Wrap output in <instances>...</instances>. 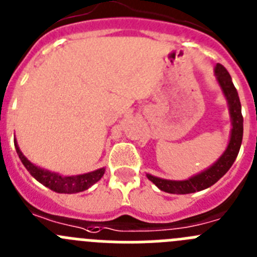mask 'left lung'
<instances>
[{
	"label": "left lung",
	"instance_id": "left-lung-1",
	"mask_svg": "<svg viewBox=\"0 0 257 257\" xmlns=\"http://www.w3.org/2000/svg\"><path fill=\"white\" fill-rule=\"evenodd\" d=\"M215 74L228 100L230 117H232V134H230L227 150L210 168L186 181L163 180V178L154 177L152 175H147L148 178L161 188L162 191L168 192V194H192V192L205 190L213 186L216 181L220 180L236 161L242 144V136H243V117L241 112V102H239L237 89L233 85L229 72L224 66L218 63L215 67Z\"/></svg>",
	"mask_w": 257,
	"mask_h": 257
}]
</instances>
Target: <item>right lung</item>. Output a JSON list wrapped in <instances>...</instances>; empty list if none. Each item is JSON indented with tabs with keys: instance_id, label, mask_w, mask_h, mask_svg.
<instances>
[{
	"instance_id": "1",
	"label": "right lung",
	"mask_w": 257,
	"mask_h": 257,
	"mask_svg": "<svg viewBox=\"0 0 257 257\" xmlns=\"http://www.w3.org/2000/svg\"><path fill=\"white\" fill-rule=\"evenodd\" d=\"M15 148L16 153H18L19 158H20L21 163L24 164L25 168L28 169L30 175L35 178L37 181L44 185L46 187L51 188L52 191H56L58 194H76V192H81L84 190H88L90 186L98 182L100 178L104 175V168L96 169V171L90 172V173H85V175L80 176H71V177H62V176L57 175V173H52L49 171H44L42 168H38L33 163H30L27 158L23 155V153L19 149L18 144L15 140Z\"/></svg>"
}]
</instances>
